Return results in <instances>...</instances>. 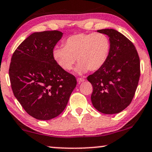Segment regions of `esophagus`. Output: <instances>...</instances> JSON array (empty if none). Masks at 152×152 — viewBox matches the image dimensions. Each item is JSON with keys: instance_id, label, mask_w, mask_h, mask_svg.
<instances>
[{"instance_id": "obj_1", "label": "esophagus", "mask_w": 152, "mask_h": 152, "mask_svg": "<svg viewBox=\"0 0 152 152\" xmlns=\"http://www.w3.org/2000/svg\"><path fill=\"white\" fill-rule=\"evenodd\" d=\"M85 79H84V78H82V77H79V78H77V82H78V83H81V82H84L85 81Z\"/></svg>"}]
</instances>
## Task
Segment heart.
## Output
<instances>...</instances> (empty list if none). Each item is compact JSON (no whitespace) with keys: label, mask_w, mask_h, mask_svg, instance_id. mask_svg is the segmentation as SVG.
<instances>
[{"label":"heart","mask_w":152,"mask_h":152,"mask_svg":"<svg viewBox=\"0 0 152 152\" xmlns=\"http://www.w3.org/2000/svg\"><path fill=\"white\" fill-rule=\"evenodd\" d=\"M63 46H56L52 55L56 63L63 70H72L77 59L75 67L78 74L87 71H96L107 62L110 53V39L102 33H77L68 37Z\"/></svg>","instance_id":"heart-1"}]
</instances>
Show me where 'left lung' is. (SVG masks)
Returning <instances> with one entry per match:
<instances>
[{"instance_id": "left-lung-1", "label": "left lung", "mask_w": 152, "mask_h": 152, "mask_svg": "<svg viewBox=\"0 0 152 152\" xmlns=\"http://www.w3.org/2000/svg\"><path fill=\"white\" fill-rule=\"evenodd\" d=\"M108 36L110 53L104 66L87 77L93 87L94 107L104 114L118 113L130 104L140 76V61L134 44L113 29L97 30Z\"/></svg>"}]
</instances>
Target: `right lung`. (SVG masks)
Segmentation results:
<instances>
[{
  "mask_svg": "<svg viewBox=\"0 0 152 152\" xmlns=\"http://www.w3.org/2000/svg\"><path fill=\"white\" fill-rule=\"evenodd\" d=\"M62 37L57 30L31 34L11 58L9 77L14 96L36 119L59 115L77 85L75 77L61 69L52 55Z\"/></svg>",
  "mask_w": 152,
  "mask_h": 152,
  "instance_id": "add662e5",
  "label": "right lung"
}]
</instances>
